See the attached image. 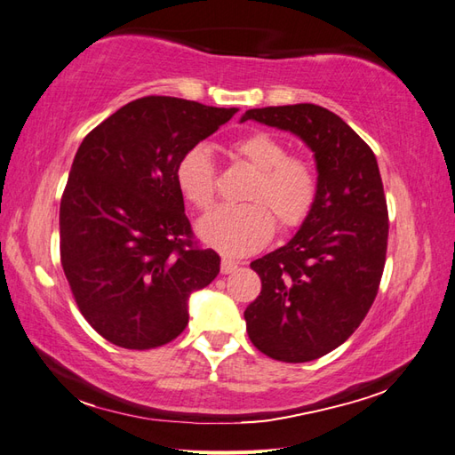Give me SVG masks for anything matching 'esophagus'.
<instances>
[{
    "mask_svg": "<svg viewBox=\"0 0 455 455\" xmlns=\"http://www.w3.org/2000/svg\"><path fill=\"white\" fill-rule=\"evenodd\" d=\"M235 269H238V262H235V259H230V258L220 259V274L228 275V274H233Z\"/></svg>",
    "mask_w": 455,
    "mask_h": 455,
    "instance_id": "obj_1",
    "label": "esophagus"
}]
</instances>
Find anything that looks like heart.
<instances>
[{
  "instance_id": "1",
  "label": "heart",
  "mask_w": 455,
  "mask_h": 455,
  "mask_svg": "<svg viewBox=\"0 0 455 455\" xmlns=\"http://www.w3.org/2000/svg\"><path fill=\"white\" fill-rule=\"evenodd\" d=\"M230 154L256 172L246 205L219 207L197 225V235L219 252L244 256L262 248L275 230L291 233L311 215L318 199L313 164L289 154L287 144L264 131L248 132L230 144ZM178 191L191 207L207 209L217 193V170L205 147H191L173 170Z\"/></svg>"
}]
</instances>
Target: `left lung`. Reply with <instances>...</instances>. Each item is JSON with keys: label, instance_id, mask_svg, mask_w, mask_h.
<instances>
[{"label": "left lung", "instance_id": "8db88e82", "mask_svg": "<svg viewBox=\"0 0 455 455\" xmlns=\"http://www.w3.org/2000/svg\"><path fill=\"white\" fill-rule=\"evenodd\" d=\"M250 119L307 142L318 199L285 246L250 264L262 291L246 307V331L274 360L311 362L354 334L379 291L389 236L383 181L373 150L321 105L250 109Z\"/></svg>", "mask_w": 455, "mask_h": 455}]
</instances>
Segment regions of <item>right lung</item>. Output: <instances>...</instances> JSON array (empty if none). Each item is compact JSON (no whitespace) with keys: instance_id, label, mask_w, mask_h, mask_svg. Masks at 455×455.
I'll return each mask as SVG.
<instances>
[{"instance_id":"add662e5","label":"right lung","mask_w":455,"mask_h":455,"mask_svg":"<svg viewBox=\"0 0 455 455\" xmlns=\"http://www.w3.org/2000/svg\"><path fill=\"white\" fill-rule=\"evenodd\" d=\"M236 108L148 95L88 132L60 201V262L74 301L105 340L152 350L188 326L189 295L220 258L203 248L173 170Z\"/></svg>"}]
</instances>
